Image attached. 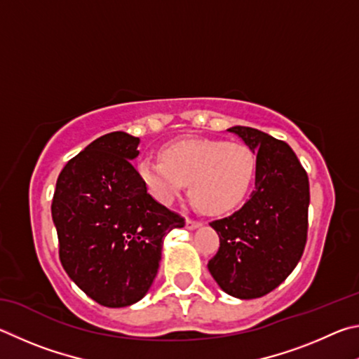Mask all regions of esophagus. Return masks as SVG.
Masks as SVG:
<instances>
[{
	"label": "esophagus",
	"mask_w": 359,
	"mask_h": 359,
	"mask_svg": "<svg viewBox=\"0 0 359 359\" xmlns=\"http://www.w3.org/2000/svg\"><path fill=\"white\" fill-rule=\"evenodd\" d=\"M200 225H202V222L197 221V219L189 217V219H187V221H186V229H189V230L197 229V227H200Z\"/></svg>",
	"instance_id": "esophagus-1"
}]
</instances>
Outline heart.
Listing matches in <instances>:
<instances>
[{"mask_svg": "<svg viewBox=\"0 0 359 359\" xmlns=\"http://www.w3.org/2000/svg\"><path fill=\"white\" fill-rule=\"evenodd\" d=\"M161 157H143L137 165L143 184L161 203H172L189 183L194 203L221 215L241 205L255 181L257 157L240 142L184 138L168 143Z\"/></svg>", "mask_w": 359, "mask_h": 359, "instance_id": "b5f03b06", "label": "heart"}]
</instances>
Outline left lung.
Returning <instances> with one entry per match:
<instances>
[{
  "label": "left lung",
  "mask_w": 359,
  "mask_h": 359,
  "mask_svg": "<svg viewBox=\"0 0 359 359\" xmlns=\"http://www.w3.org/2000/svg\"><path fill=\"white\" fill-rule=\"evenodd\" d=\"M229 130L257 153L255 189L241 210L210 222L221 246L208 269L225 293L254 299L280 285L304 252L309 178L284 140L246 126Z\"/></svg>",
  "instance_id": "8db88e82"
}]
</instances>
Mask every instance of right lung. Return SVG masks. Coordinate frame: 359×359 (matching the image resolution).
Listing matches in <instances>:
<instances>
[{
	"instance_id": "1",
	"label": "right lung",
	"mask_w": 359,
	"mask_h": 359,
	"mask_svg": "<svg viewBox=\"0 0 359 359\" xmlns=\"http://www.w3.org/2000/svg\"><path fill=\"white\" fill-rule=\"evenodd\" d=\"M140 138L110 132L69 161L56 181L52 217L60 260L96 303L140 301L157 274L162 241L186 219L149 196L130 161Z\"/></svg>"
}]
</instances>
